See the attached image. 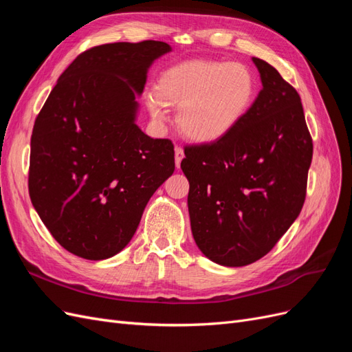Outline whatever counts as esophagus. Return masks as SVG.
I'll use <instances>...</instances> for the list:
<instances>
[{"instance_id": "1", "label": "esophagus", "mask_w": 352, "mask_h": 352, "mask_svg": "<svg viewBox=\"0 0 352 352\" xmlns=\"http://www.w3.org/2000/svg\"><path fill=\"white\" fill-rule=\"evenodd\" d=\"M185 157V153H184V148L180 146H176L175 148V162H176V167L179 168L180 167V163H182V160Z\"/></svg>"}]
</instances>
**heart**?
<instances>
[{
	"mask_svg": "<svg viewBox=\"0 0 352 352\" xmlns=\"http://www.w3.org/2000/svg\"><path fill=\"white\" fill-rule=\"evenodd\" d=\"M255 94L257 80L242 63L190 60L160 74L146 105L158 123L168 119V105H179L177 123L184 135L197 142H214L242 122Z\"/></svg>",
	"mask_w": 352,
	"mask_h": 352,
	"instance_id": "1",
	"label": "heart"
}]
</instances>
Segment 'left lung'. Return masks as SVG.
Returning <instances> with one entry per match:
<instances>
[{"label": "left lung", "mask_w": 352, "mask_h": 352, "mask_svg": "<svg viewBox=\"0 0 352 352\" xmlns=\"http://www.w3.org/2000/svg\"><path fill=\"white\" fill-rule=\"evenodd\" d=\"M263 88L219 141L185 148L188 210L207 258L242 267L267 254L300 216L313 158L301 98L269 63L252 57Z\"/></svg>", "instance_id": "1"}]
</instances>
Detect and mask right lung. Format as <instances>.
Masks as SVG:
<instances>
[{
	"mask_svg": "<svg viewBox=\"0 0 352 352\" xmlns=\"http://www.w3.org/2000/svg\"><path fill=\"white\" fill-rule=\"evenodd\" d=\"M168 51L162 41L85 51L36 117L30 201L54 239L78 257L98 261L120 252L175 172L172 141L153 140L136 124L146 72Z\"/></svg>",
	"mask_w": 352,
	"mask_h": 352,
	"instance_id": "right-lung-1",
	"label": "right lung"
}]
</instances>
